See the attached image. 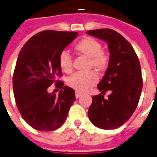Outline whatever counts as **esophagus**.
I'll return each mask as SVG.
<instances>
[{
  "mask_svg": "<svg viewBox=\"0 0 157 157\" xmlns=\"http://www.w3.org/2000/svg\"><path fill=\"white\" fill-rule=\"evenodd\" d=\"M83 94L82 93H80V92H76V98H77V99H78V98H80V96H81V95H82Z\"/></svg>",
  "mask_w": 157,
  "mask_h": 157,
  "instance_id": "esophagus-1",
  "label": "esophagus"
}]
</instances>
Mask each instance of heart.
Instances as JSON below:
<instances>
[{"label": "heart", "instance_id": "obj_1", "mask_svg": "<svg viewBox=\"0 0 157 157\" xmlns=\"http://www.w3.org/2000/svg\"><path fill=\"white\" fill-rule=\"evenodd\" d=\"M77 53L89 58V67H93L99 72L106 70L110 64V55L102 50V45L99 41L92 37H84L73 46ZM58 62L63 72L69 73L73 70V59L65 51L58 56ZM98 81V76L94 71L88 73H76L68 79V84L79 92H85L93 87Z\"/></svg>", "mask_w": 157, "mask_h": 157}]
</instances>
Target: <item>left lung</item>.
I'll use <instances>...</instances> for the list:
<instances>
[{
    "instance_id": "obj_1",
    "label": "left lung",
    "mask_w": 157,
    "mask_h": 157,
    "mask_svg": "<svg viewBox=\"0 0 157 157\" xmlns=\"http://www.w3.org/2000/svg\"><path fill=\"white\" fill-rule=\"evenodd\" d=\"M87 34L107 43L111 58L97 85L102 93L92 97L88 118L100 129H116L128 121L138 104L143 85L140 62L131 44L117 31L106 28ZM108 90L111 94L104 99Z\"/></svg>"
}]
</instances>
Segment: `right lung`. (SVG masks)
I'll use <instances>...</instances> for the list:
<instances>
[{"mask_svg":"<svg viewBox=\"0 0 157 157\" xmlns=\"http://www.w3.org/2000/svg\"><path fill=\"white\" fill-rule=\"evenodd\" d=\"M77 35L74 31H41L19 54L13 78L16 107L27 123L39 131L61 127L76 100L74 90L56 78L62 76L58 56ZM53 82L62 88L58 96L47 92Z\"/></svg>","mask_w":157,"mask_h":157,"instance_id":"1","label":"right lung"}]
</instances>
